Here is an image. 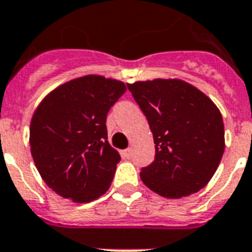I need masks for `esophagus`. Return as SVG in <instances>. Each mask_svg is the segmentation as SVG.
<instances>
[{"mask_svg": "<svg viewBox=\"0 0 252 252\" xmlns=\"http://www.w3.org/2000/svg\"><path fill=\"white\" fill-rule=\"evenodd\" d=\"M123 157L126 159H129L130 157H132V149L128 147V149H126V150H123Z\"/></svg>", "mask_w": 252, "mask_h": 252, "instance_id": "34e87169", "label": "esophagus"}]
</instances>
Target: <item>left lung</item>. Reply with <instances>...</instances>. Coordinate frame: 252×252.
<instances>
[{"mask_svg":"<svg viewBox=\"0 0 252 252\" xmlns=\"http://www.w3.org/2000/svg\"><path fill=\"white\" fill-rule=\"evenodd\" d=\"M126 87L154 137L155 159L141 169L142 183L172 199L199 191L216 172L225 149L219 108L183 80L155 79Z\"/></svg>","mask_w":252,"mask_h":252,"instance_id":"1","label":"left lung"}]
</instances>
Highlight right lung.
Here are the masks:
<instances>
[{"mask_svg":"<svg viewBox=\"0 0 252 252\" xmlns=\"http://www.w3.org/2000/svg\"><path fill=\"white\" fill-rule=\"evenodd\" d=\"M126 91L122 81L88 75L55 88L36 108L32 158L61 197L87 203L108 190L120 155L108 144L106 118Z\"/></svg>","mask_w":252,"mask_h":252,"instance_id":"1","label":"right lung"}]
</instances>
